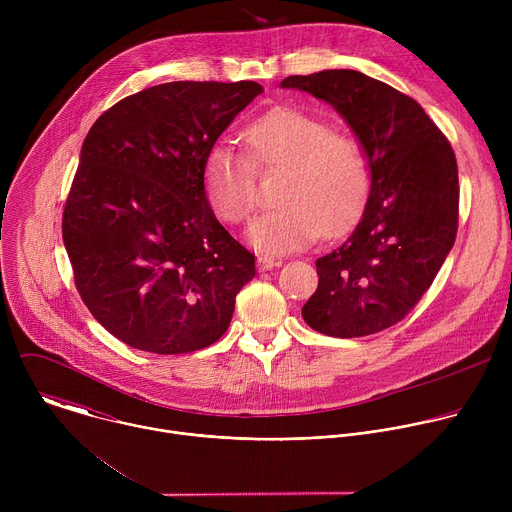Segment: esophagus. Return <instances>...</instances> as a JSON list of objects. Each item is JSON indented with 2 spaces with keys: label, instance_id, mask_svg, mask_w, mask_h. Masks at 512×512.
<instances>
[{
  "label": "esophagus",
  "instance_id": "esophagus-1",
  "mask_svg": "<svg viewBox=\"0 0 512 512\" xmlns=\"http://www.w3.org/2000/svg\"><path fill=\"white\" fill-rule=\"evenodd\" d=\"M275 265H277V261L271 259V257H267V255H259V257H257V269H259V271H269V269H273Z\"/></svg>",
  "mask_w": 512,
  "mask_h": 512
}]
</instances>
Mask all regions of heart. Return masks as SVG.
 Listing matches in <instances>:
<instances>
[{
  "label": "heart",
  "mask_w": 512,
  "mask_h": 512,
  "mask_svg": "<svg viewBox=\"0 0 512 512\" xmlns=\"http://www.w3.org/2000/svg\"><path fill=\"white\" fill-rule=\"evenodd\" d=\"M249 157L218 141L202 166L204 196L218 218L243 223L251 216L257 170H283L277 202L247 229V241L263 253L308 247L320 233H344L369 194V160L362 145L314 115L275 109L253 121L245 133Z\"/></svg>",
  "instance_id": "heart-1"
}]
</instances>
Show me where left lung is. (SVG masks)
<instances>
[{
	"label": "left lung",
	"mask_w": 512,
	"mask_h": 512,
	"mask_svg": "<svg viewBox=\"0 0 512 512\" xmlns=\"http://www.w3.org/2000/svg\"><path fill=\"white\" fill-rule=\"evenodd\" d=\"M332 105L369 160L371 190L354 231L316 261L318 289L302 308L310 328L358 338L401 322L446 261L458 231V164L417 101L358 70L287 77Z\"/></svg>",
	"instance_id": "1"
}]
</instances>
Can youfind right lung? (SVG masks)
<instances>
[{
    "label": "right lung",
    "instance_id": "right-lung-1",
    "mask_svg": "<svg viewBox=\"0 0 512 512\" xmlns=\"http://www.w3.org/2000/svg\"><path fill=\"white\" fill-rule=\"evenodd\" d=\"M261 93L253 81L156 85L87 133L62 239L85 306L131 348L186 354L227 332L255 255L216 221L202 166Z\"/></svg>",
    "mask_w": 512,
    "mask_h": 512
}]
</instances>
